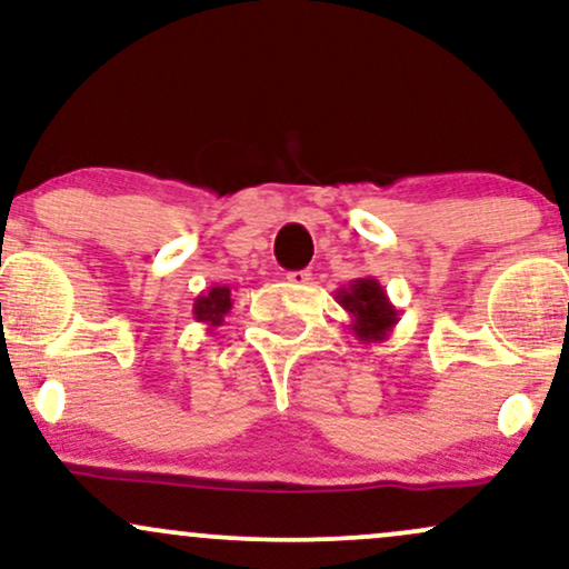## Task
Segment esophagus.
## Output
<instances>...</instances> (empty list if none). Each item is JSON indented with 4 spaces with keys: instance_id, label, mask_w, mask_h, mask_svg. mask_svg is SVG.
Masks as SVG:
<instances>
[{
    "instance_id": "34e87169",
    "label": "esophagus",
    "mask_w": 569,
    "mask_h": 569,
    "mask_svg": "<svg viewBox=\"0 0 569 569\" xmlns=\"http://www.w3.org/2000/svg\"><path fill=\"white\" fill-rule=\"evenodd\" d=\"M286 280H289V286H307L310 283V270H293V272H289V276H286Z\"/></svg>"
}]
</instances>
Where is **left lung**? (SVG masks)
I'll list each match as a JSON object with an SVG mask.
<instances>
[{
    "label": "left lung",
    "instance_id": "8db88e82",
    "mask_svg": "<svg viewBox=\"0 0 569 569\" xmlns=\"http://www.w3.org/2000/svg\"><path fill=\"white\" fill-rule=\"evenodd\" d=\"M337 302L350 316L348 329L361 342H385L393 335L398 310L375 278H356L337 291Z\"/></svg>",
    "mask_w": 569,
    "mask_h": 569
}]
</instances>
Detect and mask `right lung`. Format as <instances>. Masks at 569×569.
I'll return each mask as SVG.
<instances>
[{"mask_svg": "<svg viewBox=\"0 0 569 569\" xmlns=\"http://www.w3.org/2000/svg\"><path fill=\"white\" fill-rule=\"evenodd\" d=\"M232 310V291L230 286H211L202 291L192 305V316L198 323H206L208 329H217L224 321L227 312Z\"/></svg>", "mask_w": 569, "mask_h": 569, "instance_id": "add662e5", "label": "right lung"}]
</instances>
